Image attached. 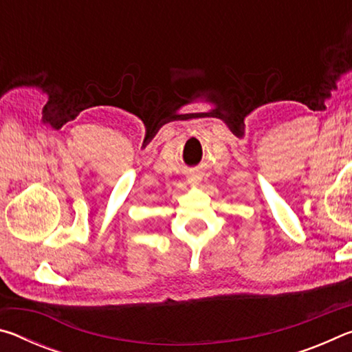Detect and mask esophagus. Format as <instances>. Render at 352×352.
Returning <instances> with one entry per match:
<instances>
[{
    "label": "esophagus",
    "mask_w": 352,
    "mask_h": 352,
    "mask_svg": "<svg viewBox=\"0 0 352 352\" xmlns=\"http://www.w3.org/2000/svg\"><path fill=\"white\" fill-rule=\"evenodd\" d=\"M189 183H192V184H197V183H199V177H195V175L189 177Z\"/></svg>",
    "instance_id": "esophagus-1"
}]
</instances>
